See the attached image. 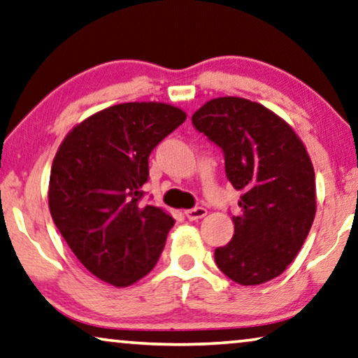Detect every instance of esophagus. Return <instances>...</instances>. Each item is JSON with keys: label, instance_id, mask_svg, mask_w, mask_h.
Instances as JSON below:
<instances>
[{"label": "esophagus", "instance_id": "obj_1", "mask_svg": "<svg viewBox=\"0 0 358 358\" xmlns=\"http://www.w3.org/2000/svg\"><path fill=\"white\" fill-rule=\"evenodd\" d=\"M185 215L188 217V220L194 222V220H201L202 217H206L207 215V210L204 209V207H194V209L186 210Z\"/></svg>", "mask_w": 358, "mask_h": 358}]
</instances>
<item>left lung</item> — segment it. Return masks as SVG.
I'll use <instances>...</instances> for the list:
<instances>
[{"label": "left lung", "instance_id": "left-lung-1", "mask_svg": "<svg viewBox=\"0 0 358 358\" xmlns=\"http://www.w3.org/2000/svg\"><path fill=\"white\" fill-rule=\"evenodd\" d=\"M191 122L222 149L227 178L243 191L231 241L215 249L217 266L243 286L276 278L315 218V172L306 148L285 120L244 98L212 99Z\"/></svg>", "mask_w": 358, "mask_h": 358}]
</instances>
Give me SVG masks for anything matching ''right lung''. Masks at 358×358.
Listing matches in <instances>:
<instances>
[{"instance_id":"obj_1","label":"right lung","mask_w":358,"mask_h":358,"mask_svg":"<svg viewBox=\"0 0 358 358\" xmlns=\"http://www.w3.org/2000/svg\"><path fill=\"white\" fill-rule=\"evenodd\" d=\"M186 120L162 103H125L77 125L56 152L50 210L77 259L99 280L130 286L157 264L173 217L141 204L149 154Z\"/></svg>"}]
</instances>
